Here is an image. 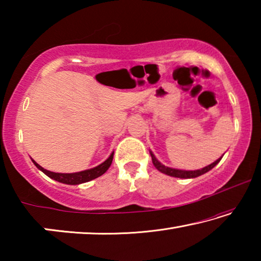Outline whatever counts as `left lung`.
Instances as JSON below:
<instances>
[{"instance_id": "obj_1", "label": "left lung", "mask_w": 261, "mask_h": 261, "mask_svg": "<svg viewBox=\"0 0 261 261\" xmlns=\"http://www.w3.org/2000/svg\"><path fill=\"white\" fill-rule=\"evenodd\" d=\"M149 154H151V156H152V161H153L154 167H155L159 171H161V173L166 174V175L173 176V177H179V178H194V177H198V176H200L202 174L207 173V171H210L212 168H214L220 162L221 159H222V156H221L220 159H218V160L214 161L213 163H211V165L202 168V169H198V170H179V169H174V168L166 167L165 165H162L161 162L158 161V159L155 158V155H154V154L151 151H149Z\"/></svg>"}]
</instances>
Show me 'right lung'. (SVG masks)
<instances>
[{
    "label": "right lung",
    "mask_w": 261,
    "mask_h": 261,
    "mask_svg": "<svg viewBox=\"0 0 261 261\" xmlns=\"http://www.w3.org/2000/svg\"><path fill=\"white\" fill-rule=\"evenodd\" d=\"M113 156H114V152L110 154V156L106 160L105 162L101 163V165L96 166L92 169H87V170H83V171H78V173H72V174H62V173H53V171H49L42 168L40 165H38L34 160L33 163L38 169H40L42 173H45L48 177H50L53 179L57 180L60 183H64V184H70V185H76V184H82L88 182V180H92L99 176L103 175L106 171L108 170V168L110 167L113 162Z\"/></svg>",
    "instance_id": "1"
}]
</instances>
